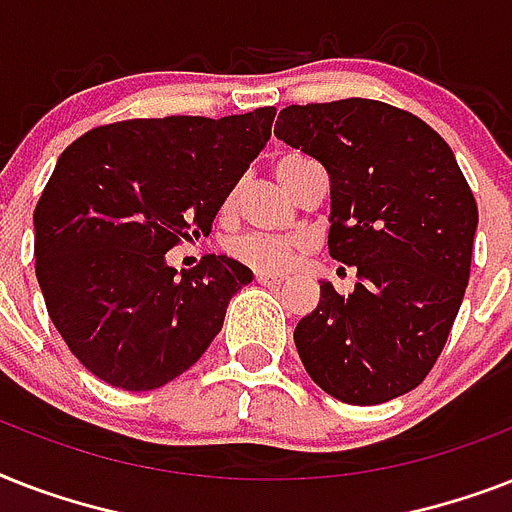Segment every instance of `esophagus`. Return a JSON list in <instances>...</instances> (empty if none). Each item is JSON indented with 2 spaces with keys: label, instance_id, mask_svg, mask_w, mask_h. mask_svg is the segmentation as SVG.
<instances>
[{
  "label": "esophagus",
  "instance_id": "obj_1",
  "mask_svg": "<svg viewBox=\"0 0 512 512\" xmlns=\"http://www.w3.org/2000/svg\"><path fill=\"white\" fill-rule=\"evenodd\" d=\"M255 281H257V284H268V287H276V284H281V281H284V276H279V273H255Z\"/></svg>",
  "mask_w": 512,
  "mask_h": 512
}]
</instances>
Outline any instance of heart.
<instances>
[{
	"mask_svg": "<svg viewBox=\"0 0 512 512\" xmlns=\"http://www.w3.org/2000/svg\"><path fill=\"white\" fill-rule=\"evenodd\" d=\"M305 162H308V159H303V156H284V159L276 164V172H279L281 183L287 180L289 172L297 170V167ZM300 249H303L300 241L276 239V236H265V233H247V236H239V239L233 241L231 255L236 257L239 263L255 268V271L281 273L295 263L297 255H300Z\"/></svg>",
	"mask_w": 512,
	"mask_h": 512,
	"instance_id": "obj_1",
	"label": "heart"
}]
</instances>
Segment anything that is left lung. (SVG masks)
Returning <instances> with one entry per match:
<instances>
[{
  "mask_svg": "<svg viewBox=\"0 0 512 512\" xmlns=\"http://www.w3.org/2000/svg\"><path fill=\"white\" fill-rule=\"evenodd\" d=\"M273 132L329 172V255L358 276L350 295L321 281L297 324L305 372L353 406L404 396L441 356L468 287V180L433 127L380 100L287 106Z\"/></svg>",
  "mask_w": 512,
  "mask_h": 512,
  "instance_id": "8db88e82",
  "label": "left lung"
}]
</instances>
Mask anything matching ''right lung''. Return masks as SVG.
Instances as JSON below:
<instances>
[{
	"mask_svg": "<svg viewBox=\"0 0 512 512\" xmlns=\"http://www.w3.org/2000/svg\"><path fill=\"white\" fill-rule=\"evenodd\" d=\"M276 108L207 119H130L84 132L60 154L34 209L36 279L82 366L122 390L191 369L252 281L201 257L177 276L167 252L209 236L217 209L271 138Z\"/></svg>",
	"mask_w": 512,
	"mask_h": 512,
	"instance_id": "right-lung-1",
	"label": "right lung"
}]
</instances>
